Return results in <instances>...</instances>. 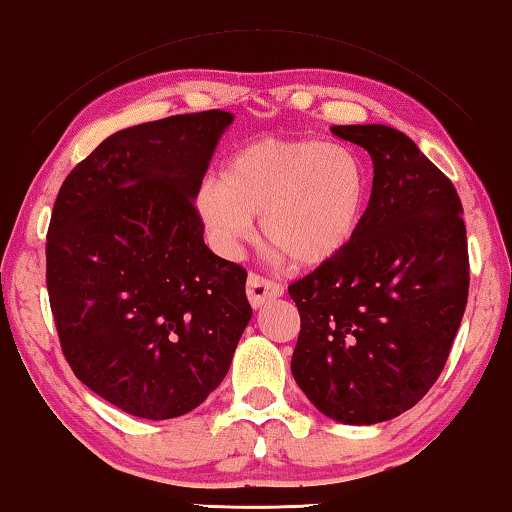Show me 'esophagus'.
Instances as JSON below:
<instances>
[{"label":"esophagus","instance_id":"obj_1","mask_svg":"<svg viewBox=\"0 0 512 512\" xmlns=\"http://www.w3.org/2000/svg\"><path fill=\"white\" fill-rule=\"evenodd\" d=\"M283 295V288L279 283L263 279L261 274H249L247 279V297L249 304L254 308H261L267 301H274Z\"/></svg>","mask_w":512,"mask_h":512}]
</instances>
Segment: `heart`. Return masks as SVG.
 Segmentation results:
<instances>
[{
    "label": "heart",
    "instance_id": "1",
    "mask_svg": "<svg viewBox=\"0 0 512 512\" xmlns=\"http://www.w3.org/2000/svg\"><path fill=\"white\" fill-rule=\"evenodd\" d=\"M370 172L354 149L322 140L258 138L236 149L197 215L217 249L233 254L261 217L263 240L290 265L315 270L347 254L370 204Z\"/></svg>",
    "mask_w": 512,
    "mask_h": 512
}]
</instances>
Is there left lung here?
<instances>
[{
	"label": "left lung",
	"mask_w": 512,
	"mask_h": 512,
	"mask_svg": "<svg viewBox=\"0 0 512 512\" xmlns=\"http://www.w3.org/2000/svg\"><path fill=\"white\" fill-rule=\"evenodd\" d=\"M331 133L370 152L372 195L347 254L288 288L301 317L290 370L322 415L365 426L406 413L438 381L467 304V236L454 183L406 133Z\"/></svg>",
	"instance_id": "left-lung-1"
}]
</instances>
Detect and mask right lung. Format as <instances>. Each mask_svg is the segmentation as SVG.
Listing matches in <instances>:
<instances>
[{"mask_svg": "<svg viewBox=\"0 0 512 512\" xmlns=\"http://www.w3.org/2000/svg\"><path fill=\"white\" fill-rule=\"evenodd\" d=\"M231 122L204 111L122 129L58 190L47 290L63 354L129 415L172 420L197 408L251 320L247 272L206 247L195 208Z\"/></svg>", "mask_w": 512, "mask_h": 512, "instance_id": "obj_1", "label": "right lung"}]
</instances>
